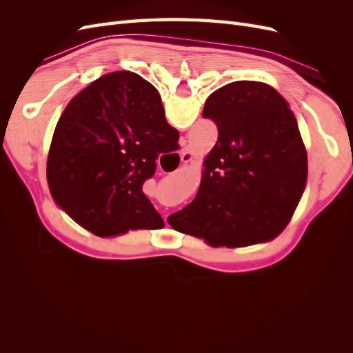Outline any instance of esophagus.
Masks as SVG:
<instances>
[{"label":"esophagus","instance_id":"34e87169","mask_svg":"<svg viewBox=\"0 0 353 353\" xmlns=\"http://www.w3.org/2000/svg\"><path fill=\"white\" fill-rule=\"evenodd\" d=\"M191 159H193V153L190 152V148H188V147H184L183 150H181V162L187 163V162H190Z\"/></svg>","mask_w":353,"mask_h":353}]
</instances>
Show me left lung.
<instances>
[{"label":"left lung","mask_w":353,"mask_h":353,"mask_svg":"<svg viewBox=\"0 0 353 353\" xmlns=\"http://www.w3.org/2000/svg\"><path fill=\"white\" fill-rule=\"evenodd\" d=\"M203 117L218 141L194 200L168 218L179 232L218 248L275 239L306 184L307 156L288 103L270 85L237 81L209 95Z\"/></svg>","instance_id":"8db88e82"}]
</instances>
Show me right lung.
Here are the masks:
<instances>
[{"label":"right lung","instance_id":"add662e5","mask_svg":"<svg viewBox=\"0 0 353 353\" xmlns=\"http://www.w3.org/2000/svg\"><path fill=\"white\" fill-rule=\"evenodd\" d=\"M178 147L153 85L132 72L108 73L60 116L47 160L51 196L95 236L162 228L143 185L159 154Z\"/></svg>","mask_w":353,"mask_h":353}]
</instances>
